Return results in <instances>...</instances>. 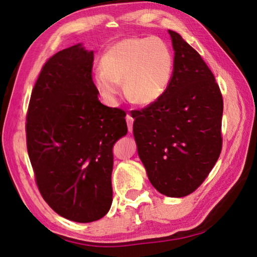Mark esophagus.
<instances>
[{
    "instance_id": "obj_1",
    "label": "esophagus",
    "mask_w": 257,
    "mask_h": 257,
    "mask_svg": "<svg viewBox=\"0 0 257 257\" xmlns=\"http://www.w3.org/2000/svg\"><path fill=\"white\" fill-rule=\"evenodd\" d=\"M125 120H127L128 130L130 133H132L133 132V124H134V118L130 114H127V116H125Z\"/></svg>"
}]
</instances>
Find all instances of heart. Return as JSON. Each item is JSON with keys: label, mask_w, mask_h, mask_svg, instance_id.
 Wrapping results in <instances>:
<instances>
[{"label": "heart", "mask_w": 257, "mask_h": 257, "mask_svg": "<svg viewBox=\"0 0 257 257\" xmlns=\"http://www.w3.org/2000/svg\"><path fill=\"white\" fill-rule=\"evenodd\" d=\"M173 58L159 38L129 37L108 47L101 58V69L94 73L95 88L110 105L122 92L138 104H152L163 96L170 84Z\"/></svg>", "instance_id": "heart-1"}]
</instances>
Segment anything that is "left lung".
<instances>
[{
  "mask_svg": "<svg viewBox=\"0 0 257 257\" xmlns=\"http://www.w3.org/2000/svg\"><path fill=\"white\" fill-rule=\"evenodd\" d=\"M173 73L159 101L133 111L138 155L151 184L169 197L196 190L222 150L223 99L207 64L179 34L169 30Z\"/></svg>",
  "mask_w": 257,
  "mask_h": 257,
  "instance_id": "left-lung-1",
  "label": "left lung"
}]
</instances>
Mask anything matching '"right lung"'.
<instances>
[{
	"instance_id": "obj_1",
	"label": "right lung",
	"mask_w": 257,
	"mask_h": 257,
	"mask_svg": "<svg viewBox=\"0 0 257 257\" xmlns=\"http://www.w3.org/2000/svg\"><path fill=\"white\" fill-rule=\"evenodd\" d=\"M94 53L80 44L43 66L30 96L26 137L44 201L75 222L99 220L112 204L113 145L128 132L125 112L98 101Z\"/></svg>"
}]
</instances>
